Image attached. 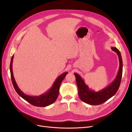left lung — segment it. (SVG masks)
I'll return each instance as SVG.
<instances>
[{
    "label": "left lung",
    "mask_w": 132,
    "mask_h": 132,
    "mask_svg": "<svg viewBox=\"0 0 132 132\" xmlns=\"http://www.w3.org/2000/svg\"><path fill=\"white\" fill-rule=\"evenodd\" d=\"M111 49L118 55L119 67L114 80L106 87L96 92L89 88L79 74L74 73L79 97L82 101L88 104L92 105L101 104L113 96L119 89L122 74V60L119 50L115 47H111Z\"/></svg>",
    "instance_id": "obj_1"
}]
</instances>
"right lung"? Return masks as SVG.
I'll return each mask as SVG.
<instances>
[{"label":"right lung","mask_w":132,"mask_h":132,"mask_svg":"<svg viewBox=\"0 0 132 132\" xmlns=\"http://www.w3.org/2000/svg\"><path fill=\"white\" fill-rule=\"evenodd\" d=\"M14 55L12 57L11 63H10V72L11 80L14 88L15 91L22 98L27 101L31 105L38 106V107H45L48 105H51L56 101L59 92V88L62 81L64 80L66 75L68 73L67 72H65L62 73L57 78L52 86V87L48 90L44 94L39 95V96H31L27 95L24 94L15 82V79L14 78L13 71H12V63L13 60Z\"/></svg>","instance_id":"add662e5"}]
</instances>
